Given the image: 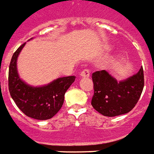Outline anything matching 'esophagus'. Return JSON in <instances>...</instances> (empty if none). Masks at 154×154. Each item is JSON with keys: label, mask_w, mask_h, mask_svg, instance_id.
Listing matches in <instances>:
<instances>
[{"label": "esophagus", "mask_w": 154, "mask_h": 154, "mask_svg": "<svg viewBox=\"0 0 154 154\" xmlns=\"http://www.w3.org/2000/svg\"><path fill=\"white\" fill-rule=\"evenodd\" d=\"M89 70L88 69H84L81 73H80V77L81 78H89Z\"/></svg>", "instance_id": "esophagus-1"}]
</instances>
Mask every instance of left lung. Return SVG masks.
<instances>
[{"instance_id": "1", "label": "left lung", "mask_w": 154, "mask_h": 154, "mask_svg": "<svg viewBox=\"0 0 154 154\" xmlns=\"http://www.w3.org/2000/svg\"><path fill=\"white\" fill-rule=\"evenodd\" d=\"M94 96L91 104L100 114L114 117L131 111L140 98L144 79L143 67L124 80L117 79L106 70L93 73Z\"/></svg>"}]
</instances>
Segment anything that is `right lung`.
<instances>
[{
	"mask_svg": "<svg viewBox=\"0 0 154 154\" xmlns=\"http://www.w3.org/2000/svg\"><path fill=\"white\" fill-rule=\"evenodd\" d=\"M25 45L26 43L17 49L11 60L8 79L10 94L26 116L39 120L50 119L61 109L65 92L76 77H60L40 86L27 84L20 77L17 69V60Z\"/></svg>",
	"mask_w": 154,
	"mask_h": 154,
	"instance_id": "obj_1",
	"label": "right lung"
}]
</instances>
